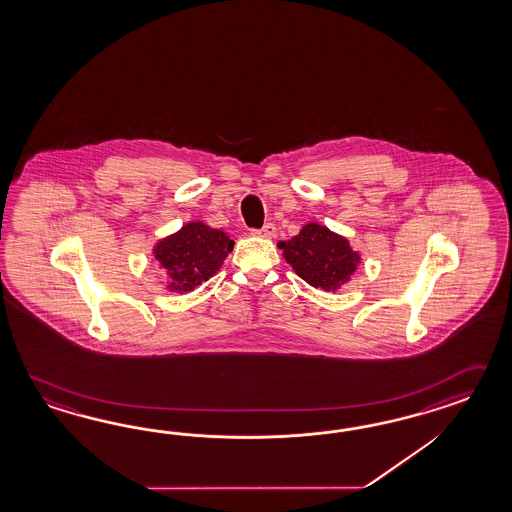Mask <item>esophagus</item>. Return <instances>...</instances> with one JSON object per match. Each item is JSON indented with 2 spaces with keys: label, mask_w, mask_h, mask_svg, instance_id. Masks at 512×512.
<instances>
[{
  "label": "esophagus",
  "mask_w": 512,
  "mask_h": 512,
  "mask_svg": "<svg viewBox=\"0 0 512 512\" xmlns=\"http://www.w3.org/2000/svg\"><path fill=\"white\" fill-rule=\"evenodd\" d=\"M251 235H255V237L272 238L275 235V225L264 224L261 229H253Z\"/></svg>",
  "instance_id": "obj_1"
}]
</instances>
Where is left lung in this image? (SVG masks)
Here are the masks:
<instances>
[{"instance_id":"left-lung-1","label":"left lung","mask_w":512,"mask_h":512,"mask_svg":"<svg viewBox=\"0 0 512 512\" xmlns=\"http://www.w3.org/2000/svg\"><path fill=\"white\" fill-rule=\"evenodd\" d=\"M296 274L314 288L337 290L355 272L361 257L349 248L346 238L318 224L305 225L298 237L279 242Z\"/></svg>"}]
</instances>
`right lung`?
Here are the masks:
<instances>
[{"instance_id": "add662e5", "label": "right lung", "mask_w": 512, "mask_h": 512, "mask_svg": "<svg viewBox=\"0 0 512 512\" xmlns=\"http://www.w3.org/2000/svg\"><path fill=\"white\" fill-rule=\"evenodd\" d=\"M233 244L224 231L192 222L161 240L155 248V259L168 274V288L188 292L218 272Z\"/></svg>"}]
</instances>
